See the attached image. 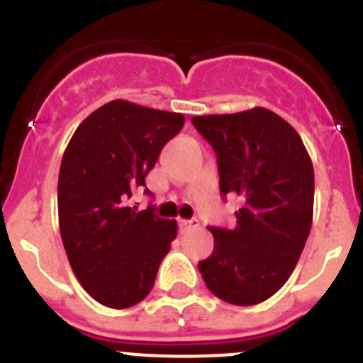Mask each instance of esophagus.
<instances>
[{
  "instance_id": "34e87169",
  "label": "esophagus",
  "mask_w": 363,
  "mask_h": 363,
  "mask_svg": "<svg viewBox=\"0 0 363 363\" xmlns=\"http://www.w3.org/2000/svg\"><path fill=\"white\" fill-rule=\"evenodd\" d=\"M178 223H179V230H182V233H189V230L196 229L198 227L196 220H184V218H182V220H178Z\"/></svg>"
}]
</instances>
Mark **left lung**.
Here are the masks:
<instances>
[{"mask_svg": "<svg viewBox=\"0 0 363 363\" xmlns=\"http://www.w3.org/2000/svg\"><path fill=\"white\" fill-rule=\"evenodd\" d=\"M192 123L216 152L221 194L242 200L233 229L209 227L214 251L198 269L218 298L256 306L284 287L306 247L313 162L293 125L269 108L194 116Z\"/></svg>", "mask_w": 363, "mask_h": 363, "instance_id": "1", "label": "left lung"}]
</instances>
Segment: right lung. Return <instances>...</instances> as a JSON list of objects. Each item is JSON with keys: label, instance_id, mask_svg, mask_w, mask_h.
Wrapping results in <instances>:
<instances>
[{"label": "right lung", "instance_id": "obj_1", "mask_svg": "<svg viewBox=\"0 0 363 363\" xmlns=\"http://www.w3.org/2000/svg\"><path fill=\"white\" fill-rule=\"evenodd\" d=\"M184 123L179 112L114 99L79 123L63 152L60 233L74 274L101 306L140 303L176 238V220L152 214V205L138 211L129 200Z\"/></svg>", "mask_w": 363, "mask_h": 363}]
</instances>
